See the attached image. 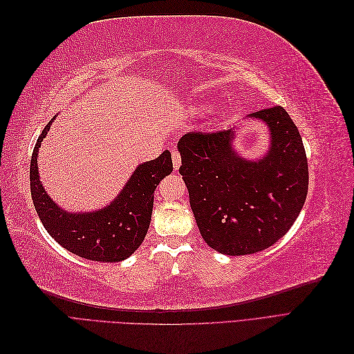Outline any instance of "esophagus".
<instances>
[{
	"mask_svg": "<svg viewBox=\"0 0 354 354\" xmlns=\"http://www.w3.org/2000/svg\"><path fill=\"white\" fill-rule=\"evenodd\" d=\"M171 156H173V165H174V169H178L180 165H181V158H180V153L177 151H173L171 152Z\"/></svg>",
	"mask_w": 354,
	"mask_h": 354,
	"instance_id": "esophagus-1",
	"label": "esophagus"
}]
</instances>
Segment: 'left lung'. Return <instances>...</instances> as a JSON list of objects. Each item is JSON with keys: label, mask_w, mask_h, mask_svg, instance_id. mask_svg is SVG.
Wrapping results in <instances>:
<instances>
[{"label": "left lung", "mask_w": 354, "mask_h": 354, "mask_svg": "<svg viewBox=\"0 0 354 354\" xmlns=\"http://www.w3.org/2000/svg\"><path fill=\"white\" fill-rule=\"evenodd\" d=\"M246 118L266 122L270 131V147L261 159L234 151V127L190 131L177 143L178 173L201 236L226 255L254 254L279 241L297 220L308 189L303 140L288 112L273 106Z\"/></svg>", "instance_id": "obj_1"}]
</instances>
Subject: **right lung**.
<instances>
[{
    "mask_svg": "<svg viewBox=\"0 0 354 354\" xmlns=\"http://www.w3.org/2000/svg\"><path fill=\"white\" fill-rule=\"evenodd\" d=\"M38 137L30 158V195L41 223L63 248L82 259L116 263L128 259L145 241L151 224L153 192L159 181L173 173L169 151L140 164L108 207L90 212H68L53 201L41 185L38 152L51 122Z\"/></svg>",
    "mask_w": 354,
    "mask_h": 354,
    "instance_id": "add662e5",
    "label": "right lung"
}]
</instances>
